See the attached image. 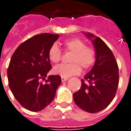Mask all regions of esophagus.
<instances>
[{
  "label": "esophagus",
  "instance_id": "obj_1",
  "mask_svg": "<svg viewBox=\"0 0 131 131\" xmlns=\"http://www.w3.org/2000/svg\"><path fill=\"white\" fill-rule=\"evenodd\" d=\"M61 79H62V82H64V81H67V80L69 79V78L68 77H62Z\"/></svg>",
  "mask_w": 131,
  "mask_h": 131
}]
</instances>
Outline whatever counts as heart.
Here are the masks:
<instances>
[{
    "instance_id": "1",
    "label": "heart",
    "mask_w": 131,
    "mask_h": 131,
    "mask_svg": "<svg viewBox=\"0 0 131 131\" xmlns=\"http://www.w3.org/2000/svg\"><path fill=\"white\" fill-rule=\"evenodd\" d=\"M64 47L68 51L73 52L71 58V64H60L55 67L52 72L62 77H69L79 74L81 71L82 66L84 69H88L95 62V52L93 49L85 46V43L79 38H73L63 43ZM62 52L56 44L50 48L48 57L52 62L57 64L61 60Z\"/></svg>"
}]
</instances>
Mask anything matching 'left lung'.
Wrapping results in <instances>:
<instances>
[{
	"label": "left lung",
	"mask_w": 131,
	"mask_h": 131,
	"mask_svg": "<svg viewBox=\"0 0 131 131\" xmlns=\"http://www.w3.org/2000/svg\"><path fill=\"white\" fill-rule=\"evenodd\" d=\"M95 48V62L90 72L81 79V87L74 93L78 107L89 113L105 109L115 96L118 85V67L115 57L101 38L83 32Z\"/></svg>",
	"instance_id": "left-lung-1"
}]
</instances>
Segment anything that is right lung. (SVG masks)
<instances>
[{
	"label": "right lung",
	"instance_id": "1",
	"mask_svg": "<svg viewBox=\"0 0 131 131\" xmlns=\"http://www.w3.org/2000/svg\"><path fill=\"white\" fill-rule=\"evenodd\" d=\"M58 38V34L47 33L36 35L19 45L11 57L7 71L9 87L19 104L29 111L39 112L50 104L61 84L59 75L46 79L52 68L49 49Z\"/></svg>",
	"mask_w": 131,
	"mask_h": 131
}]
</instances>
